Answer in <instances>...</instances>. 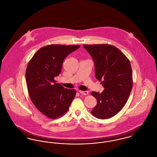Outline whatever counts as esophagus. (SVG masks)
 Masks as SVG:
<instances>
[{
	"instance_id": "1",
	"label": "esophagus",
	"mask_w": 157,
	"mask_h": 157,
	"mask_svg": "<svg viewBox=\"0 0 157 157\" xmlns=\"http://www.w3.org/2000/svg\"><path fill=\"white\" fill-rule=\"evenodd\" d=\"M79 92L81 94H83V95H87V94H89V92L87 91H81V90H80Z\"/></svg>"
}]
</instances>
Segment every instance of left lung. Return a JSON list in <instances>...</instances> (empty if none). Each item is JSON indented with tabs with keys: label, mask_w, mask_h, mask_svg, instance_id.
Here are the masks:
<instances>
[{
	"label": "left lung",
	"mask_w": 157,
	"mask_h": 157,
	"mask_svg": "<svg viewBox=\"0 0 157 157\" xmlns=\"http://www.w3.org/2000/svg\"><path fill=\"white\" fill-rule=\"evenodd\" d=\"M94 63L95 77L105 88L92 92L97 105L91 111L99 119L116 115L124 106L133 87L132 70L128 59L120 50L108 44H83Z\"/></svg>",
	"instance_id": "8db88e82"
}]
</instances>
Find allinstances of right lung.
<instances>
[{
    "label": "right lung",
    "mask_w": 157,
    "mask_h": 157,
    "mask_svg": "<svg viewBox=\"0 0 157 157\" xmlns=\"http://www.w3.org/2000/svg\"><path fill=\"white\" fill-rule=\"evenodd\" d=\"M80 47L63 44L42 47L27 65L25 79L30 99L48 118L55 119L64 115L75 96V90L55 83L54 78L61 73L64 59Z\"/></svg>",
    "instance_id": "right-lung-1"
}]
</instances>
